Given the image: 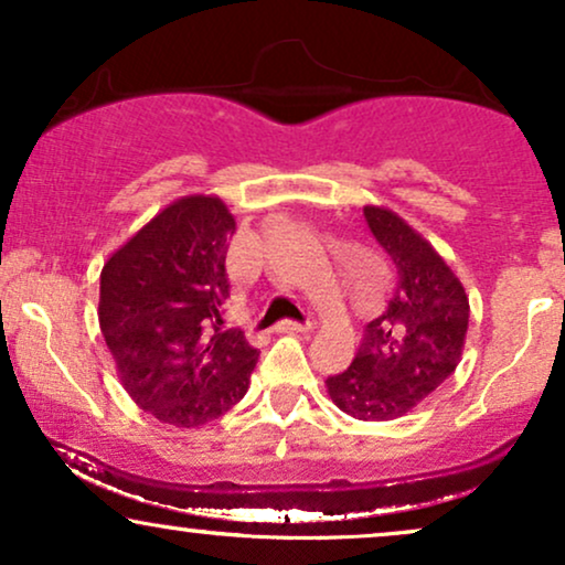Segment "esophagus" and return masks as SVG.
I'll list each match as a JSON object with an SVG mask.
<instances>
[{"instance_id":"esophagus-1","label":"esophagus","mask_w":565,"mask_h":565,"mask_svg":"<svg viewBox=\"0 0 565 565\" xmlns=\"http://www.w3.org/2000/svg\"><path fill=\"white\" fill-rule=\"evenodd\" d=\"M278 332H284V334H305V332H310V323H297V321H281L278 323Z\"/></svg>"}]
</instances>
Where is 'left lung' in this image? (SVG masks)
I'll return each mask as SVG.
<instances>
[{
    "label": "left lung",
    "instance_id": "8db88e82",
    "mask_svg": "<svg viewBox=\"0 0 565 565\" xmlns=\"http://www.w3.org/2000/svg\"><path fill=\"white\" fill-rule=\"evenodd\" d=\"M364 217L391 257L395 287L382 316L366 323L353 364L327 380V393L350 417L387 423L451 377L462 359L470 302L444 257L404 217L372 204Z\"/></svg>",
    "mask_w": 565,
    "mask_h": 565
}]
</instances>
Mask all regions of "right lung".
I'll return each mask as SVG.
<instances>
[{"instance_id":"add662e5","label":"right lung","mask_w":565,"mask_h":565,"mask_svg":"<svg viewBox=\"0 0 565 565\" xmlns=\"http://www.w3.org/2000/svg\"><path fill=\"white\" fill-rule=\"evenodd\" d=\"M236 220L223 199L172 201L108 257L97 319L121 385L142 412L201 427L244 398L257 350L223 327L225 255Z\"/></svg>"}]
</instances>
